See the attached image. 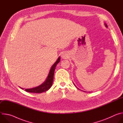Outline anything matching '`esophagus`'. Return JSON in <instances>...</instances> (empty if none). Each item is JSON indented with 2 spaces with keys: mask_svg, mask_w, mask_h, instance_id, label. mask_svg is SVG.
<instances>
[{
  "mask_svg": "<svg viewBox=\"0 0 123 123\" xmlns=\"http://www.w3.org/2000/svg\"><path fill=\"white\" fill-rule=\"evenodd\" d=\"M67 57H68V56L65 54H63L61 55V57L62 58V59H66L67 58Z\"/></svg>",
  "mask_w": 123,
  "mask_h": 123,
  "instance_id": "1",
  "label": "esophagus"
}]
</instances>
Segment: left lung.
Here are the masks:
<instances>
[{
	"instance_id": "obj_1",
	"label": "left lung",
	"mask_w": 123,
	"mask_h": 123,
	"mask_svg": "<svg viewBox=\"0 0 123 123\" xmlns=\"http://www.w3.org/2000/svg\"><path fill=\"white\" fill-rule=\"evenodd\" d=\"M105 25H106V26L107 27V24H105Z\"/></svg>"
}]
</instances>
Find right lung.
Masks as SVG:
<instances>
[{
  "mask_svg": "<svg viewBox=\"0 0 123 123\" xmlns=\"http://www.w3.org/2000/svg\"><path fill=\"white\" fill-rule=\"evenodd\" d=\"M60 57H59L57 61L55 62V63L52 65V66L51 67V68L50 69V71L49 72L48 76L46 80V81L41 85L34 87V88L30 89H25V91L27 92H29L31 93H42L43 92H45L48 90H49L50 87L52 86V83H53V80H54V75L55 73V67L57 65V64L60 62ZM22 90L23 88H21Z\"/></svg>",
  "mask_w": 123,
  "mask_h": 123,
  "instance_id": "add662e5",
  "label": "right lung"
}]
</instances>
